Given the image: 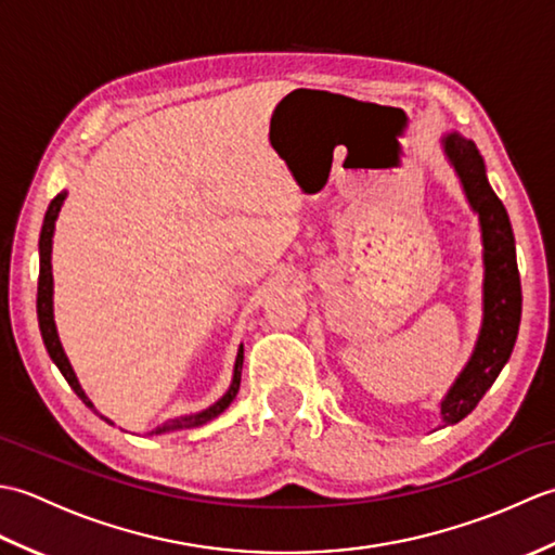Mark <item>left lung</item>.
Segmentation results:
<instances>
[{
    "label": "left lung",
    "instance_id": "left-lung-1",
    "mask_svg": "<svg viewBox=\"0 0 555 555\" xmlns=\"http://www.w3.org/2000/svg\"><path fill=\"white\" fill-rule=\"evenodd\" d=\"M443 155L463 185L469 207L479 217L481 259H485V284H481V326L473 356L453 386L441 398V424L451 427L469 412L496 382V376L511 360L522 317L520 271L515 257V235L499 195L487 179V164L473 140L457 131L443 133Z\"/></svg>",
    "mask_w": 555,
    "mask_h": 555
}]
</instances>
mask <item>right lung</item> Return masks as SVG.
I'll list each match as a JSON object with an SVG mask.
<instances>
[{"instance_id":"1","label":"right lung","mask_w":555,"mask_h":555,"mask_svg":"<svg viewBox=\"0 0 555 555\" xmlns=\"http://www.w3.org/2000/svg\"><path fill=\"white\" fill-rule=\"evenodd\" d=\"M66 199V191L59 193L50 207H47V215L42 221V231H40V279H38V322H40V334L44 340V348L50 352L52 362L59 367V372L64 374V379L68 382V386L74 388L76 396L86 403L95 415H100L107 424H114L109 417H104L102 412L92 405V400L88 398V393L82 391V386L78 382V376L70 367V362L64 352L62 340H59L56 334V324H54V279H52V238H54V223L59 211H62V205ZM241 370H243V344L238 348V356H235V364H233V376H231V384L227 388V393H223L217 403H211L209 408L193 412V415H183V417H176V420H167L164 424H159L157 429H152V434H171V431H188V429H195V427H203L209 420H215L217 415H221L223 410L231 405V400L235 398L241 388Z\"/></svg>"}]
</instances>
